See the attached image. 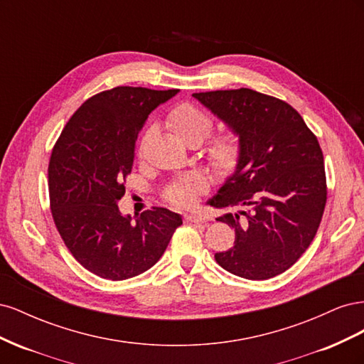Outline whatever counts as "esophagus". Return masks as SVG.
<instances>
[{
	"label": "esophagus",
	"instance_id": "obj_1",
	"mask_svg": "<svg viewBox=\"0 0 364 364\" xmlns=\"http://www.w3.org/2000/svg\"><path fill=\"white\" fill-rule=\"evenodd\" d=\"M185 220H186V222H191V223H196V225L206 223V217L196 215V214H186V215H185Z\"/></svg>",
	"mask_w": 364,
	"mask_h": 364
}]
</instances>
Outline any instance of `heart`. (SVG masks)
<instances>
[{
    "mask_svg": "<svg viewBox=\"0 0 364 364\" xmlns=\"http://www.w3.org/2000/svg\"><path fill=\"white\" fill-rule=\"evenodd\" d=\"M167 121L174 134L193 146L200 142L211 134L214 119L202 107L183 102L176 105L167 115ZM142 151V141L139 142V153ZM243 141L238 132L226 129L217 132L208 139L205 155L211 168L220 174L232 173L241 159ZM205 190V181L200 174L191 173L167 186L164 193L165 200L171 205L188 208L196 202V197Z\"/></svg>",
    "mask_w": 364,
    "mask_h": 364,
    "instance_id": "heart-1",
    "label": "heart"
}]
</instances>
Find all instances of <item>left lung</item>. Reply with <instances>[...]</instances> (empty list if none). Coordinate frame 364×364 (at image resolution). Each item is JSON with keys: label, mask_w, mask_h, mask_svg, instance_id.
Returning a JSON list of instances; mask_svg holds the SVG:
<instances>
[{"label": "left lung", "mask_w": 364, "mask_h": 364, "mask_svg": "<svg viewBox=\"0 0 364 364\" xmlns=\"http://www.w3.org/2000/svg\"><path fill=\"white\" fill-rule=\"evenodd\" d=\"M193 95L243 141L235 173L209 200L238 209L217 218L235 229V241L215 261L246 279L277 277L301 258L321 225L326 176L318 141L277 97L249 87Z\"/></svg>", "instance_id": "obj_1"}]
</instances>
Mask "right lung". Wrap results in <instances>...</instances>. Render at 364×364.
Segmentation results:
<instances>
[{
    "mask_svg": "<svg viewBox=\"0 0 364 364\" xmlns=\"http://www.w3.org/2000/svg\"><path fill=\"white\" fill-rule=\"evenodd\" d=\"M178 90L117 86L92 95L65 124L48 164L54 225L65 246L97 277L123 281L155 266L182 218L153 206L135 222L119 213L139 130Z\"/></svg>",
    "mask_w": 364,
    "mask_h": 364,
    "instance_id": "1",
    "label": "right lung"
}]
</instances>
